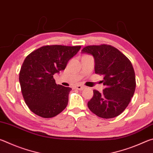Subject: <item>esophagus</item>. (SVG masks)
<instances>
[{
	"instance_id": "1",
	"label": "esophagus",
	"mask_w": 153,
	"mask_h": 153,
	"mask_svg": "<svg viewBox=\"0 0 153 153\" xmlns=\"http://www.w3.org/2000/svg\"><path fill=\"white\" fill-rule=\"evenodd\" d=\"M76 89H77V90H82L83 89H84V86H82V85H77V86H76Z\"/></svg>"
}]
</instances>
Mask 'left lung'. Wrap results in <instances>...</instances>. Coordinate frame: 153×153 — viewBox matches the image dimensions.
I'll use <instances>...</instances> for the list:
<instances>
[{
    "label": "left lung",
    "instance_id": "8db88e82",
    "mask_svg": "<svg viewBox=\"0 0 153 153\" xmlns=\"http://www.w3.org/2000/svg\"><path fill=\"white\" fill-rule=\"evenodd\" d=\"M82 53L94 58L95 74L103 76L102 92L94 90L88 102L89 109L102 118L120 115L128 107L136 89V76L128 57L113 46L107 45L87 46Z\"/></svg>",
    "mask_w": 153,
    "mask_h": 153
}]
</instances>
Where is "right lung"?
Instances as JSON below:
<instances>
[{
    "instance_id": "right-lung-1",
    "label": "right lung",
    "mask_w": 153,
    "mask_h": 153,
    "mask_svg": "<svg viewBox=\"0 0 153 153\" xmlns=\"http://www.w3.org/2000/svg\"><path fill=\"white\" fill-rule=\"evenodd\" d=\"M81 46H44L25 57L19 72L23 97L33 113L44 118L57 115L66 108L71 88L56 84L54 74L64 70Z\"/></svg>"
}]
</instances>
